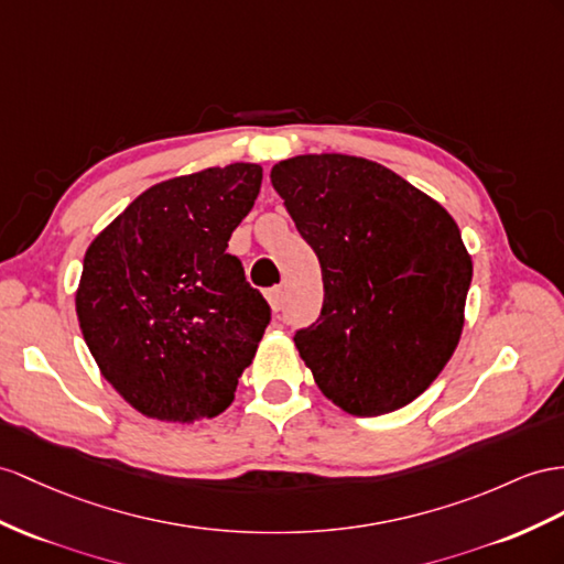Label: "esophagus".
<instances>
[{"mask_svg":"<svg viewBox=\"0 0 564 564\" xmlns=\"http://www.w3.org/2000/svg\"><path fill=\"white\" fill-rule=\"evenodd\" d=\"M283 300H285V295H283V288L281 285L279 288H271V291L267 293V302H269L271 312H279L283 307Z\"/></svg>","mask_w":564,"mask_h":564,"instance_id":"esophagus-1","label":"esophagus"}]
</instances>
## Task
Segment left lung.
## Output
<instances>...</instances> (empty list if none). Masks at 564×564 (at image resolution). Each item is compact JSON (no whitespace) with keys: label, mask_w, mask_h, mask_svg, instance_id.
<instances>
[{"label":"left lung","mask_w":564,"mask_h":564,"mask_svg":"<svg viewBox=\"0 0 564 564\" xmlns=\"http://www.w3.org/2000/svg\"><path fill=\"white\" fill-rule=\"evenodd\" d=\"M269 178L322 267V314L295 334L316 386L355 416L410 405L465 326L471 254L455 219L365 156L297 154Z\"/></svg>","instance_id":"8db88e82"}]
</instances>
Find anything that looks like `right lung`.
I'll use <instances>...</instances> for the list:
<instances>
[{
    "mask_svg": "<svg viewBox=\"0 0 564 564\" xmlns=\"http://www.w3.org/2000/svg\"><path fill=\"white\" fill-rule=\"evenodd\" d=\"M262 166H209L148 187L83 259V338L128 405L159 422L221 414L252 365L269 305L228 254Z\"/></svg>",
    "mask_w": 564,
    "mask_h": 564,
    "instance_id": "right-lung-1",
    "label": "right lung"
}]
</instances>
